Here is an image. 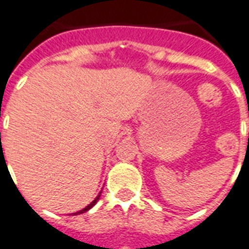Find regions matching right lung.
Listing matches in <instances>:
<instances>
[{"instance_id": "1", "label": "right lung", "mask_w": 249, "mask_h": 249, "mask_svg": "<svg viewBox=\"0 0 249 249\" xmlns=\"http://www.w3.org/2000/svg\"><path fill=\"white\" fill-rule=\"evenodd\" d=\"M99 197H100V193H99V195H98V197H96V198H95V200L92 201V202H91L90 205H87L86 208L82 209V210H79V212H77V213H74V214H82V213H85V212H87V210H89V209L92 208V206H94V205L96 204V202H98V200H99Z\"/></svg>"}]
</instances>
